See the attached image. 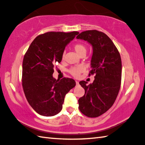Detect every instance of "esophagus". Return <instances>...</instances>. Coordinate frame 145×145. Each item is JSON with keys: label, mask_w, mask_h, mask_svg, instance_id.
I'll use <instances>...</instances> for the list:
<instances>
[{"label": "esophagus", "mask_w": 145, "mask_h": 145, "mask_svg": "<svg viewBox=\"0 0 145 145\" xmlns=\"http://www.w3.org/2000/svg\"><path fill=\"white\" fill-rule=\"evenodd\" d=\"M76 84H77V86H78V84H79V83H78V81H76Z\"/></svg>", "instance_id": "1"}]
</instances>
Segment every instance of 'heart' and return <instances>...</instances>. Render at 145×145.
Here are the masks:
<instances>
[{"label": "heart", "instance_id": "obj_1", "mask_svg": "<svg viewBox=\"0 0 145 145\" xmlns=\"http://www.w3.org/2000/svg\"><path fill=\"white\" fill-rule=\"evenodd\" d=\"M73 48H74L75 51L78 56L82 55L83 54H86L87 47L84 44L81 43H77L74 45ZM65 57V52H63L62 54L63 59H64ZM84 68L82 66L77 65V66H75V67L70 68V70H68V72H69L70 74H72L73 76H74L75 77H77L80 75V73L84 71Z\"/></svg>", "mask_w": 145, "mask_h": 145}]
</instances>
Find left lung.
Instances as JSON below:
<instances>
[{"label": "left lung", "instance_id": "1", "mask_svg": "<svg viewBox=\"0 0 145 145\" xmlns=\"http://www.w3.org/2000/svg\"><path fill=\"white\" fill-rule=\"evenodd\" d=\"M77 39L93 47L89 75L95 74L92 84L79 82L85 94L78 99V109L85 116L96 118L108 111L116 99L121 81V60L116 46L105 33L97 30L82 32Z\"/></svg>", "mask_w": 145, "mask_h": 145}]
</instances>
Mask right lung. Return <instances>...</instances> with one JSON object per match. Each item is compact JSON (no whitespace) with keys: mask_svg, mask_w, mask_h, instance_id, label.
<instances>
[{"mask_svg":"<svg viewBox=\"0 0 145 145\" xmlns=\"http://www.w3.org/2000/svg\"><path fill=\"white\" fill-rule=\"evenodd\" d=\"M78 32H48L38 36L27 50L22 64V86L29 104L44 116L58 114L65 95L76 85L72 78L53 77L56 63H61L65 46Z\"/></svg>","mask_w":145,"mask_h":145,"instance_id":"right-lung-1","label":"right lung"}]
</instances>
